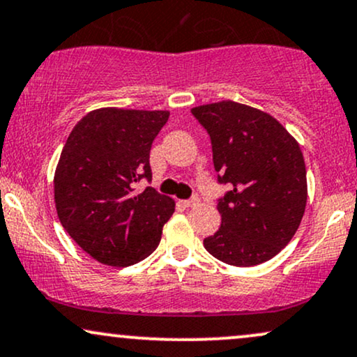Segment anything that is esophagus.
I'll use <instances>...</instances> for the list:
<instances>
[{"mask_svg": "<svg viewBox=\"0 0 357 357\" xmlns=\"http://www.w3.org/2000/svg\"><path fill=\"white\" fill-rule=\"evenodd\" d=\"M183 204L186 206V208H195V206L199 204V197H197V196H192V197H190V199L183 201Z\"/></svg>", "mask_w": 357, "mask_h": 357, "instance_id": "obj_1", "label": "esophagus"}]
</instances>
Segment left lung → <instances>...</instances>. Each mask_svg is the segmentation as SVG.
Masks as SVG:
<instances>
[{"label": "left lung", "instance_id": "left-lung-1", "mask_svg": "<svg viewBox=\"0 0 357 357\" xmlns=\"http://www.w3.org/2000/svg\"><path fill=\"white\" fill-rule=\"evenodd\" d=\"M209 135L221 227L204 238L216 259L248 268L269 261L301 225L307 199L306 166L293 136L273 116L234 101L192 108Z\"/></svg>", "mask_w": 357, "mask_h": 357}]
</instances>
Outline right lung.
Wrapping results in <instances>:
<instances>
[{
    "label": "right lung",
    "mask_w": 357,
    "mask_h": 357,
    "mask_svg": "<svg viewBox=\"0 0 357 357\" xmlns=\"http://www.w3.org/2000/svg\"><path fill=\"white\" fill-rule=\"evenodd\" d=\"M167 111L105 108L73 128L54 173V203L68 234L108 266H131L161 241L174 201L151 183L149 151Z\"/></svg>",
    "instance_id": "obj_1"
}]
</instances>
